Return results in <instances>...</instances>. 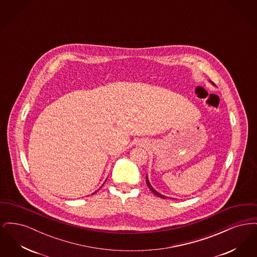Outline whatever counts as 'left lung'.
<instances>
[{
  "label": "left lung",
  "instance_id": "8db88e82",
  "mask_svg": "<svg viewBox=\"0 0 257 257\" xmlns=\"http://www.w3.org/2000/svg\"><path fill=\"white\" fill-rule=\"evenodd\" d=\"M147 186H148V188H149V189H150V191H151V192H152V193H153V194H154V195H156V196H159V197H161V198H167V197H168V196H163V195H161V194H160V193H158V192H157V191H156V190H154V189H153V187H152V186H151V184H150V182H149V180H148V177H147Z\"/></svg>",
  "mask_w": 257,
  "mask_h": 257
}]
</instances>
